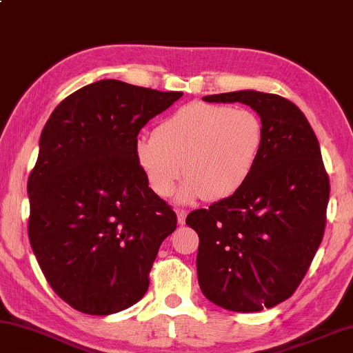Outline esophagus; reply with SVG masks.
I'll list each match as a JSON object with an SVG mask.
<instances>
[{"label": "esophagus", "mask_w": 353, "mask_h": 353, "mask_svg": "<svg viewBox=\"0 0 353 353\" xmlns=\"http://www.w3.org/2000/svg\"><path fill=\"white\" fill-rule=\"evenodd\" d=\"M176 217H178V223L184 225V221H186V217H188V211H184V209H176Z\"/></svg>", "instance_id": "esophagus-1"}]
</instances>
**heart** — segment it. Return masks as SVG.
<instances>
[{"mask_svg": "<svg viewBox=\"0 0 353 353\" xmlns=\"http://www.w3.org/2000/svg\"><path fill=\"white\" fill-rule=\"evenodd\" d=\"M263 141L262 119L252 110L196 102L165 117L153 138L136 141L134 157L157 195L170 196L184 173L181 201H217L250 180Z\"/></svg>", "mask_w": 353, "mask_h": 353, "instance_id": "obj_1", "label": "heart"}]
</instances>
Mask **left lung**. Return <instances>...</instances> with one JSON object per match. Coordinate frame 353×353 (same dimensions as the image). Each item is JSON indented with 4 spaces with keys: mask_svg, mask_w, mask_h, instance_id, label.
I'll return each mask as SVG.
<instances>
[{
    "mask_svg": "<svg viewBox=\"0 0 353 353\" xmlns=\"http://www.w3.org/2000/svg\"><path fill=\"white\" fill-rule=\"evenodd\" d=\"M203 101L250 105L263 123L262 153L245 186L186 219L200 239L203 294L226 310L261 312L304 279L324 236L329 175L316 134L288 99L243 90Z\"/></svg>",
    "mask_w": 353,
    "mask_h": 353,
    "instance_id": "1",
    "label": "left lung"
}]
</instances>
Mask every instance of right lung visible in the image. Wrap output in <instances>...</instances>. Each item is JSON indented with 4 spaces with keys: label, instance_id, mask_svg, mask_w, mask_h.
<instances>
[{
    "label": "right lung",
    "instance_id": "obj_1",
    "mask_svg": "<svg viewBox=\"0 0 353 353\" xmlns=\"http://www.w3.org/2000/svg\"><path fill=\"white\" fill-rule=\"evenodd\" d=\"M183 96L105 79L49 116L28 180L29 242L52 290L86 314L136 304L176 214L148 188L134 144Z\"/></svg>",
    "mask_w": 353,
    "mask_h": 353
}]
</instances>
